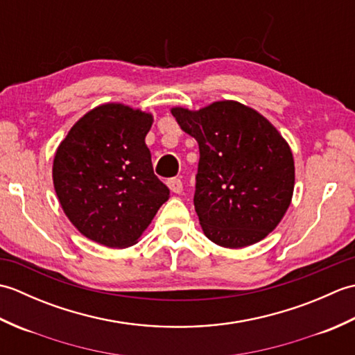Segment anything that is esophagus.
Instances as JSON below:
<instances>
[{
  "mask_svg": "<svg viewBox=\"0 0 355 355\" xmlns=\"http://www.w3.org/2000/svg\"><path fill=\"white\" fill-rule=\"evenodd\" d=\"M168 187L171 189V192L173 193H182L183 192V183L180 178H169L168 182H166Z\"/></svg>",
  "mask_w": 355,
  "mask_h": 355,
  "instance_id": "1",
  "label": "esophagus"
}]
</instances>
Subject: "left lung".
Instances as JSON below:
<instances>
[{"instance_id":"left-lung-1","label":"left lung","mask_w":355,"mask_h":355,"mask_svg":"<svg viewBox=\"0 0 355 355\" xmlns=\"http://www.w3.org/2000/svg\"><path fill=\"white\" fill-rule=\"evenodd\" d=\"M172 116L198 141L193 206L205 235L227 248L259 243L291 202L288 143L258 111L235 101L200 111L172 108Z\"/></svg>"}]
</instances>
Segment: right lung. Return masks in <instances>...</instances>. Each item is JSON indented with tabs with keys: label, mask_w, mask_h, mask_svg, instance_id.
Here are the masks:
<instances>
[{
	"label": "right lung",
	"mask_w": 355,
	"mask_h": 355,
	"mask_svg": "<svg viewBox=\"0 0 355 355\" xmlns=\"http://www.w3.org/2000/svg\"><path fill=\"white\" fill-rule=\"evenodd\" d=\"M150 125L148 112L105 103L79 119L56 150L59 202L74 227L97 244H135L169 200L145 143Z\"/></svg>",
	"instance_id": "1"
}]
</instances>
